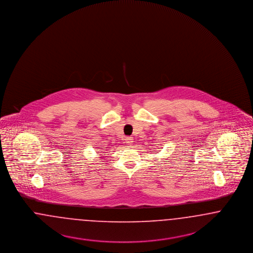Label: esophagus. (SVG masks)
Instances as JSON below:
<instances>
[{"instance_id": "esophagus-1", "label": "esophagus", "mask_w": 253, "mask_h": 253, "mask_svg": "<svg viewBox=\"0 0 253 253\" xmlns=\"http://www.w3.org/2000/svg\"><path fill=\"white\" fill-rule=\"evenodd\" d=\"M126 143H127V144H132V143H133L132 137H126Z\"/></svg>"}]
</instances>
